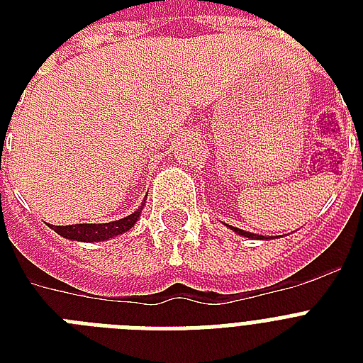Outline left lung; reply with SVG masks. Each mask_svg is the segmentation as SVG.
<instances>
[{
	"label": "left lung",
	"instance_id": "obj_1",
	"mask_svg": "<svg viewBox=\"0 0 363 363\" xmlns=\"http://www.w3.org/2000/svg\"><path fill=\"white\" fill-rule=\"evenodd\" d=\"M230 230L241 235V238H248V239H271V238H264V235H258V233H250V232H245V230H239V228H233L230 226Z\"/></svg>",
	"mask_w": 363,
	"mask_h": 363
}]
</instances>
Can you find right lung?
Segmentation results:
<instances>
[{
    "label": "right lung",
    "mask_w": 363,
    "mask_h": 363,
    "mask_svg": "<svg viewBox=\"0 0 363 363\" xmlns=\"http://www.w3.org/2000/svg\"><path fill=\"white\" fill-rule=\"evenodd\" d=\"M143 205L131 215L124 216L121 220L105 222V224H75V226H50L54 232L71 241H82V242H99L109 241L113 238H118L122 233L130 232L131 228L135 226V222L141 216Z\"/></svg>",
    "instance_id": "right-lung-1"
}]
</instances>
